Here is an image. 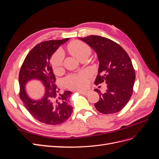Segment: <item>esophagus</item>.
I'll list each match as a JSON object with an SVG mask.
<instances>
[{
    "label": "esophagus",
    "instance_id": "obj_1",
    "mask_svg": "<svg viewBox=\"0 0 159 159\" xmlns=\"http://www.w3.org/2000/svg\"><path fill=\"white\" fill-rule=\"evenodd\" d=\"M78 93L82 94L84 95H87L88 94V91H82V90H77Z\"/></svg>",
    "mask_w": 159,
    "mask_h": 159
}]
</instances>
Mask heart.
Listing matches in <instances>:
<instances>
[{
    "instance_id": "1",
    "label": "heart",
    "mask_w": 159,
    "mask_h": 159,
    "mask_svg": "<svg viewBox=\"0 0 159 159\" xmlns=\"http://www.w3.org/2000/svg\"><path fill=\"white\" fill-rule=\"evenodd\" d=\"M68 50L71 54L77 59L80 60L84 57H88L91 52L90 47L85 43L81 41H74L70 43ZM64 54L61 49L57 50L51 57V64L54 71L60 70L63 64ZM90 76L88 71H84L79 74H70L66 77L64 82L66 86L71 89H81L85 87L88 78Z\"/></svg>"
}]
</instances>
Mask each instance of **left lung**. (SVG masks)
Here are the masks:
<instances>
[{
    "label": "left lung",
    "mask_w": 159,
    "mask_h": 159,
    "mask_svg": "<svg viewBox=\"0 0 159 159\" xmlns=\"http://www.w3.org/2000/svg\"><path fill=\"white\" fill-rule=\"evenodd\" d=\"M79 39L97 53L99 65L95 84L107 85L104 93L95 89L99 94V100L94 105L96 109L103 114L120 111L131 98L135 81V71L129 55L121 46L107 38L91 35Z\"/></svg>",
    "instance_id": "left-lung-1"
}]
</instances>
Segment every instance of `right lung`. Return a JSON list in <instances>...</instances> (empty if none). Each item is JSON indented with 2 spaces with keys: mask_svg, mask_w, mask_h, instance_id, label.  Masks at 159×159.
Segmentation results:
<instances>
[{
  "mask_svg": "<svg viewBox=\"0 0 159 159\" xmlns=\"http://www.w3.org/2000/svg\"><path fill=\"white\" fill-rule=\"evenodd\" d=\"M69 40L45 41L38 44L27 54L19 73L20 98L32 116L47 125H59L68 120L73 111L70 104L71 92H60L55 84L50 60L58 47ZM40 80L45 87V95L40 100H31L25 92V85L29 80Z\"/></svg>",
  "mask_w": 159,
  "mask_h": 159,
  "instance_id": "add662e5",
  "label": "right lung"
}]
</instances>
